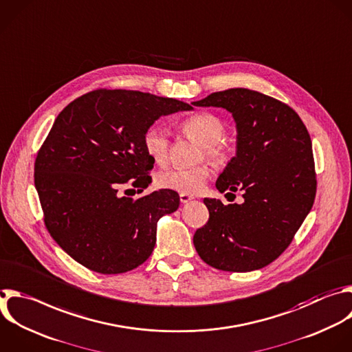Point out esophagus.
Wrapping results in <instances>:
<instances>
[{"label":"esophagus","mask_w":352,"mask_h":352,"mask_svg":"<svg viewBox=\"0 0 352 352\" xmlns=\"http://www.w3.org/2000/svg\"><path fill=\"white\" fill-rule=\"evenodd\" d=\"M192 199H193V196H189V195H186V193H181V195H179L181 203H188V201H190Z\"/></svg>","instance_id":"obj_1"}]
</instances>
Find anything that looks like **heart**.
<instances>
[{
    "label": "heart",
    "mask_w": 352,
    "mask_h": 352,
    "mask_svg": "<svg viewBox=\"0 0 352 352\" xmlns=\"http://www.w3.org/2000/svg\"><path fill=\"white\" fill-rule=\"evenodd\" d=\"M182 134L201 146L199 160H208L215 167L225 166L232 157V145L223 140L225 123L210 111H199L179 126ZM170 134L159 126H151L144 135L146 153L159 164H164L170 153ZM211 175L207 164L192 168H166L156 177V184L163 189H170L186 195L199 193Z\"/></svg>",
    "instance_id": "b5f03b06"
}]
</instances>
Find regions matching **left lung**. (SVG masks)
Returning <instances> with one entry per match:
<instances>
[{
    "mask_svg": "<svg viewBox=\"0 0 352 352\" xmlns=\"http://www.w3.org/2000/svg\"><path fill=\"white\" fill-rule=\"evenodd\" d=\"M193 104L232 113L236 156L215 186L221 193L241 190L245 199L242 204L225 206L206 197L210 218L195 232V249L206 264L221 271L264 268L289 248L315 200L307 127L289 104L248 88L212 92Z\"/></svg>",
    "mask_w": 352,
    "mask_h": 352,
    "instance_id": "1",
    "label": "left lung"
}]
</instances>
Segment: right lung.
<instances>
[{
	"mask_svg": "<svg viewBox=\"0 0 352 352\" xmlns=\"http://www.w3.org/2000/svg\"><path fill=\"white\" fill-rule=\"evenodd\" d=\"M185 102L141 91L95 89L70 102L37 153L34 185L54 241L78 264L123 274L144 264L156 243L160 217L174 212L170 189L140 199L119 196L152 182L155 160L145 131L162 116L192 110Z\"/></svg>",
	"mask_w": 352,
	"mask_h": 352,
	"instance_id": "1",
	"label": "right lung"
}]
</instances>
